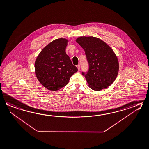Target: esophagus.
Listing matches in <instances>:
<instances>
[{"label":"esophagus","mask_w":149,"mask_h":149,"mask_svg":"<svg viewBox=\"0 0 149 149\" xmlns=\"http://www.w3.org/2000/svg\"><path fill=\"white\" fill-rule=\"evenodd\" d=\"M76 67H77V68H78V70H80V65H77L76 66Z\"/></svg>","instance_id":"34e87169"}]
</instances>
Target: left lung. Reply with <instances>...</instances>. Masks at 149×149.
I'll return each mask as SVG.
<instances>
[{"label":"left lung","instance_id":"obj_1","mask_svg":"<svg viewBox=\"0 0 149 149\" xmlns=\"http://www.w3.org/2000/svg\"><path fill=\"white\" fill-rule=\"evenodd\" d=\"M76 42L84 50L88 63V72H82L89 87L100 91L109 86L118 73V59L112 49L103 41L93 37H81Z\"/></svg>","mask_w":149,"mask_h":149}]
</instances>
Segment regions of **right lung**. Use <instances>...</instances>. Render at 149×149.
<instances>
[{"mask_svg": "<svg viewBox=\"0 0 149 149\" xmlns=\"http://www.w3.org/2000/svg\"><path fill=\"white\" fill-rule=\"evenodd\" d=\"M68 41L55 40L43 49L35 62V72L40 83L46 88L57 91L67 85L78 70L66 54Z\"/></svg>", "mask_w": 149, "mask_h": 149, "instance_id": "add662e5", "label": "right lung"}]
</instances>
